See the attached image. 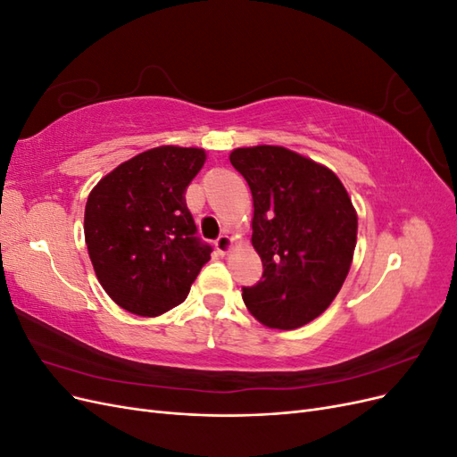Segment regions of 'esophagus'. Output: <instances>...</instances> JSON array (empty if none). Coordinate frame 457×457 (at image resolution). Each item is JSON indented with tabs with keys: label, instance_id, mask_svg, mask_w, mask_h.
<instances>
[{
	"label": "esophagus",
	"instance_id": "esophagus-1",
	"mask_svg": "<svg viewBox=\"0 0 457 457\" xmlns=\"http://www.w3.org/2000/svg\"><path fill=\"white\" fill-rule=\"evenodd\" d=\"M232 247V238L228 234H220V237L215 240V250L219 255H225Z\"/></svg>",
	"mask_w": 457,
	"mask_h": 457
}]
</instances>
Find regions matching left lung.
<instances>
[{
    "instance_id": "obj_1",
    "label": "left lung",
    "mask_w": 457,
    "mask_h": 457,
    "mask_svg": "<svg viewBox=\"0 0 457 457\" xmlns=\"http://www.w3.org/2000/svg\"><path fill=\"white\" fill-rule=\"evenodd\" d=\"M253 196L252 244L262 262L255 286L242 287L261 324L295 329L320 316L347 278L358 219L337 175L284 146L230 152Z\"/></svg>"
}]
</instances>
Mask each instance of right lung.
Here are the masks:
<instances>
[{
    "mask_svg": "<svg viewBox=\"0 0 457 457\" xmlns=\"http://www.w3.org/2000/svg\"><path fill=\"white\" fill-rule=\"evenodd\" d=\"M202 148L158 146L103 177L86 204V244L96 278L121 309L160 316L181 305L213 247L196 237L185 192Z\"/></svg>",
    "mask_w": 457,
    "mask_h": 457,
    "instance_id": "1",
    "label": "right lung"
}]
</instances>
